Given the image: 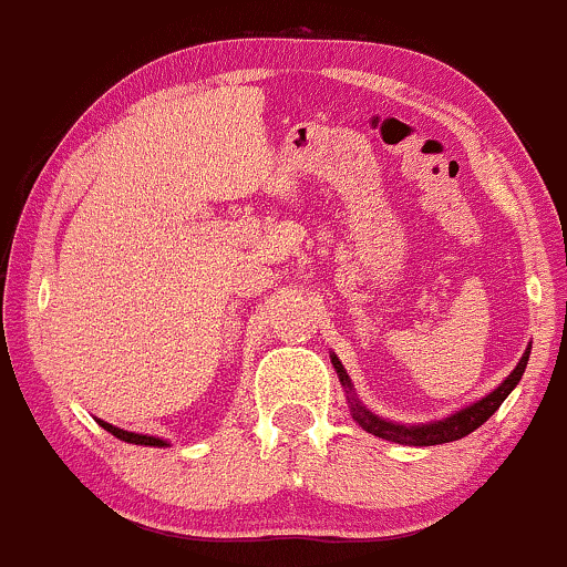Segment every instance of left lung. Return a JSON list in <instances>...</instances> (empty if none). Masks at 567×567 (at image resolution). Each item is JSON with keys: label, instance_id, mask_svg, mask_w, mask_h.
I'll list each match as a JSON object with an SVG mask.
<instances>
[{"label": "left lung", "instance_id": "1", "mask_svg": "<svg viewBox=\"0 0 567 567\" xmlns=\"http://www.w3.org/2000/svg\"><path fill=\"white\" fill-rule=\"evenodd\" d=\"M528 358H530V348L523 352L520 363L515 365V371H512V374L504 379V382L498 384L494 392H488V395L481 398V401H475L472 405H467V409H462V411H456V414L441 419V422L411 424V427L409 424H395V422H388V419L371 414V411L365 409V405H361V401H358L355 392H352L348 371H344V365L339 363L337 355H331V363H334L342 388L348 390L352 419H355V422L361 424L365 432H371V435H377V437H384V441L403 443V445H441V443L458 441V437L470 435V432H475L481 424L488 422V419L498 411V405L507 401L509 392L515 390L517 382L523 379L525 365H528Z\"/></svg>", "mask_w": 567, "mask_h": 567}]
</instances>
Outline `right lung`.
<instances>
[{"instance_id": "1", "label": "right lung", "mask_w": 567, "mask_h": 567, "mask_svg": "<svg viewBox=\"0 0 567 567\" xmlns=\"http://www.w3.org/2000/svg\"><path fill=\"white\" fill-rule=\"evenodd\" d=\"M100 427L109 430L111 435H116L118 441L124 443H135V445H166V441H162V437H153V435H140V432H130V430H122V427H113V424L103 422V419H97Z\"/></svg>"}]
</instances>
